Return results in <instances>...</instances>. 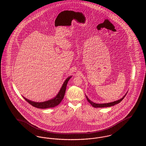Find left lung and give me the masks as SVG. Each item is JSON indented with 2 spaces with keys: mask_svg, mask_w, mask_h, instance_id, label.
Here are the masks:
<instances>
[{
  "mask_svg": "<svg viewBox=\"0 0 146 146\" xmlns=\"http://www.w3.org/2000/svg\"><path fill=\"white\" fill-rule=\"evenodd\" d=\"M127 92H126L125 94V95L122 97L121 98L118 100L117 101H115L114 102H110V103H106V104H96V103H94L92 101H91L90 99H89V98L88 97V96L86 95V99L88 100V101L90 104L94 107L95 108H102V107H111V106H114V105L115 104H118L119 103H120L125 97V96L126 95Z\"/></svg>",
  "mask_w": 146,
  "mask_h": 146,
  "instance_id": "1",
  "label": "left lung"
}]
</instances>
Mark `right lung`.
Masks as SVG:
<instances>
[{
    "mask_svg": "<svg viewBox=\"0 0 146 146\" xmlns=\"http://www.w3.org/2000/svg\"><path fill=\"white\" fill-rule=\"evenodd\" d=\"M72 77V76H68L64 82V83L62 85V87L61 88L58 94L56 95V96L49 100L44 101V102H36L35 101H31L26 98V97L23 96V97L25 98V100L28 102V103L33 107L38 108H41V109H45V108H53L55 107L58 104H60V102L62 101V100L64 97L65 92H66V86L68 83V82L69 81L70 79Z\"/></svg>",
    "mask_w": 146,
    "mask_h": 146,
    "instance_id": "1",
    "label": "right lung"
}]
</instances>
